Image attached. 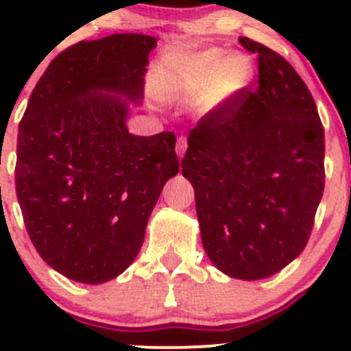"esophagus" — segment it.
Returning <instances> with one entry per match:
<instances>
[{"instance_id":"obj_1","label":"esophagus","mask_w":351,"mask_h":351,"mask_svg":"<svg viewBox=\"0 0 351 351\" xmlns=\"http://www.w3.org/2000/svg\"><path fill=\"white\" fill-rule=\"evenodd\" d=\"M186 147H189V141H186V137L180 136L178 141H176V154H178L180 158H183V154H185Z\"/></svg>"}]
</instances>
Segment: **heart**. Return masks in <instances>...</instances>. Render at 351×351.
I'll use <instances>...</instances> for the list:
<instances>
[{
  "label": "heart",
  "instance_id": "1",
  "mask_svg": "<svg viewBox=\"0 0 351 351\" xmlns=\"http://www.w3.org/2000/svg\"><path fill=\"white\" fill-rule=\"evenodd\" d=\"M251 76L253 67L246 58L228 59L224 52L207 51L166 67L161 88L175 97H200V107L210 110L243 91Z\"/></svg>",
  "mask_w": 351,
  "mask_h": 351
}]
</instances>
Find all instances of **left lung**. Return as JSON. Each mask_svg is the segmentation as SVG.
Returning a JSON list of instances; mask_svg holds the SVG:
<instances>
[{"label":"left lung","instance_id":"left-lung-1","mask_svg":"<svg viewBox=\"0 0 351 351\" xmlns=\"http://www.w3.org/2000/svg\"><path fill=\"white\" fill-rule=\"evenodd\" d=\"M256 84L190 130L182 173L195 190L202 243L226 275L258 280L295 260L324 192V129L309 88L267 45Z\"/></svg>","mask_w":351,"mask_h":351}]
</instances>
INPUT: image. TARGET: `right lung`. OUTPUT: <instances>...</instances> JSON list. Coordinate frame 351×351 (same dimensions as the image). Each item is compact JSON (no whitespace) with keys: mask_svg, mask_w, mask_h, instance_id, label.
Wrapping results in <instances>:
<instances>
[{"mask_svg":"<svg viewBox=\"0 0 351 351\" xmlns=\"http://www.w3.org/2000/svg\"><path fill=\"white\" fill-rule=\"evenodd\" d=\"M156 38L115 34L81 40L52 59L19 125L15 186L42 260L71 280L104 284L144 241L162 186L180 169L173 132L129 134Z\"/></svg>","mask_w":351,"mask_h":351,"instance_id":"right-lung-1","label":"right lung"}]
</instances>
